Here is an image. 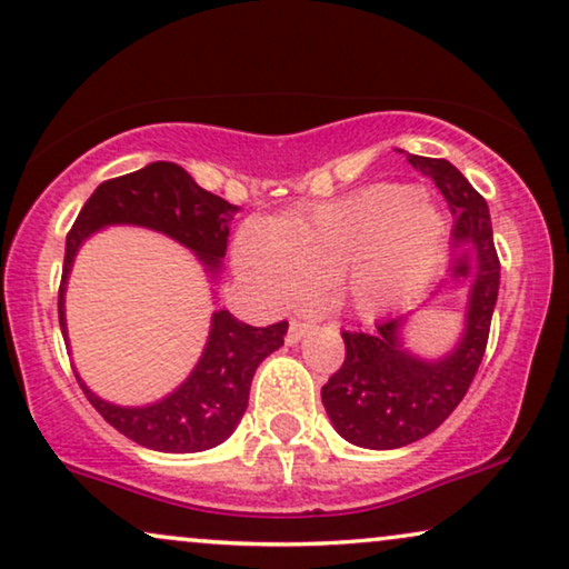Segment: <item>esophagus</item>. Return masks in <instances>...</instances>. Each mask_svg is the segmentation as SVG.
Listing matches in <instances>:
<instances>
[{
  "instance_id": "esophagus-1",
  "label": "esophagus",
  "mask_w": 569,
  "mask_h": 569,
  "mask_svg": "<svg viewBox=\"0 0 569 569\" xmlns=\"http://www.w3.org/2000/svg\"><path fill=\"white\" fill-rule=\"evenodd\" d=\"M308 329H311V323H308V321L292 319V321H290V329H287V342H290V345L300 342V339L308 335Z\"/></svg>"
}]
</instances>
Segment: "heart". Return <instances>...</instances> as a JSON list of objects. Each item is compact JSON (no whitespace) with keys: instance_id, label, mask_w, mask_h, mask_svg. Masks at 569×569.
<instances>
[{"instance_id":"b5f03b06","label":"heart","mask_w":569,"mask_h":569,"mask_svg":"<svg viewBox=\"0 0 569 569\" xmlns=\"http://www.w3.org/2000/svg\"><path fill=\"white\" fill-rule=\"evenodd\" d=\"M445 238V213L429 193L373 186L287 211L267 227L248 224L234 242V263L274 302L329 287L342 308L376 316L423 282Z\"/></svg>"}]
</instances>
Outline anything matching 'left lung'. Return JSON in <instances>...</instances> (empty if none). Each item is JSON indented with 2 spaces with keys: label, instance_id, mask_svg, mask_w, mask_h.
Wrapping results in <instances>:
<instances>
[{
  "label": "left lung",
  "instance_id": "obj_1",
  "mask_svg": "<svg viewBox=\"0 0 569 569\" xmlns=\"http://www.w3.org/2000/svg\"><path fill=\"white\" fill-rule=\"evenodd\" d=\"M408 161L431 177L452 211V277L468 282L470 302L460 345L437 363L402 350L405 316L383 319L371 331H342L345 360L321 387V400L335 429L368 449L412 445L452 416L483 360L499 295V256L486 198L447 159L408 153Z\"/></svg>",
  "mask_w": 569,
  "mask_h": 569
}]
</instances>
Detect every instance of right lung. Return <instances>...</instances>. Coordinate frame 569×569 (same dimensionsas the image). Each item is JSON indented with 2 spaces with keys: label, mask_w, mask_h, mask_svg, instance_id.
I'll return each instance as SVG.
<instances>
[{
  "label": "right lung",
  "mask_w": 569,
  "mask_h": 569,
  "mask_svg": "<svg viewBox=\"0 0 569 569\" xmlns=\"http://www.w3.org/2000/svg\"><path fill=\"white\" fill-rule=\"evenodd\" d=\"M238 206L198 188L186 169L172 161H153L138 172L101 182L80 209L64 246L59 282V327L64 331V279L72 258L88 234L104 224L151 227L196 250L213 271L227 253L230 221ZM287 321L248 327L232 313L217 311L203 358L177 392L149 408H117L99 400L83 381L88 402L117 431L140 447L159 452H203L224 441L248 408L250 381L258 363L284 345Z\"/></svg>",
  "instance_id": "1"
}]
</instances>
